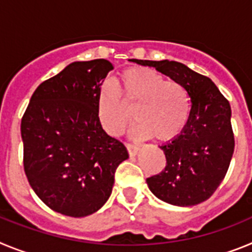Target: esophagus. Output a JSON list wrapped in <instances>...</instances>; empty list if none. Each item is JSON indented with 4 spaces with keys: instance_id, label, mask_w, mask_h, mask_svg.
Listing matches in <instances>:
<instances>
[{
    "instance_id": "obj_1",
    "label": "esophagus",
    "mask_w": 252,
    "mask_h": 252,
    "mask_svg": "<svg viewBox=\"0 0 252 252\" xmlns=\"http://www.w3.org/2000/svg\"><path fill=\"white\" fill-rule=\"evenodd\" d=\"M126 148H127L128 155H130V157H135V155H137V153H139L140 150V146L133 145V144H126Z\"/></svg>"
}]
</instances>
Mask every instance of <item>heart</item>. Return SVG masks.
<instances>
[{
	"instance_id": "b5f03b06",
	"label": "heart",
	"mask_w": 252,
	"mask_h": 252,
	"mask_svg": "<svg viewBox=\"0 0 252 252\" xmlns=\"http://www.w3.org/2000/svg\"><path fill=\"white\" fill-rule=\"evenodd\" d=\"M116 90L104 84L97 99L99 124L111 136H120L127 128L133 109L137 125L132 135L139 139L169 141L186 127L190 99L179 82L164 79L151 69L131 66L116 78Z\"/></svg>"
}]
</instances>
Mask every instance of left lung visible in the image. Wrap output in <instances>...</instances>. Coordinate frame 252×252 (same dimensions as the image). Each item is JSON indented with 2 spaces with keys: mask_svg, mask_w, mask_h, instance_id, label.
I'll return each mask as SVG.
<instances>
[{
  "mask_svg": "<svg viewBox=\"0 0 252 252\" xmlns=\"http://www.w3.org/2000/svg\"><path fill=\"white\" fill-rule=\"evenodd\" d=\"M132 62L183 84L192 103L184 130L159 146L165 154L166 166L146 179L149 189L173 206L192 207L207 201L223 180L235 149L230 103L208 77L179 62Z\"/></svg>",
  "mask_w": 252,
  "mask_h": 252,
  "instance_id": "left-lung-1",
  "label": "left lung"
}]
</instances>
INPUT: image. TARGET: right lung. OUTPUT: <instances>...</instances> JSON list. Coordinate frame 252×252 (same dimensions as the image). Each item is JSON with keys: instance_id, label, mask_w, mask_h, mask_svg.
Wrapping results in <instances>:
<instances>
[{"instance_id": "1", "label": "right lung", "mask_w": 252, "mask_h": 252, "mask_svg": "<svg viewBox=\"0 0 252 252\" xmlns=\"http://www.w3.org/2000/svg\"><path fill=\"white\" fill-rule=\"evenodd\" d=\"M113 65L74 62L43 82L21 121L24 168L31 188L55 212L86 217L108 201L128 153L97 116L101 86Z\"/></svg>"}]
</instances>
